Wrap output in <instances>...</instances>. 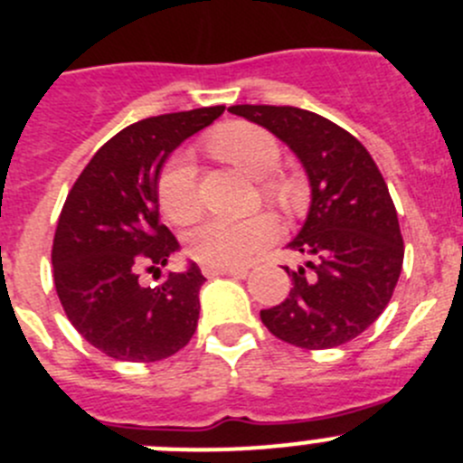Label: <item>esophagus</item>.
Returning <instances> with one entry per match:
<instances>
[{"label": "esophagus", "instance_id": "1", "mask_svg": "<svg viewBox=\"0 0 463 463\" xmlns=\"http://www.w3.org/2000/svg\"><path fill=\"white\" fill-rule=\"evenodd\" d=\"M203 274L207 279H214V276H246L249 274V267H203Z\"/></svg>", "mask_w": 463, "mask_h": 463}]
</instances>
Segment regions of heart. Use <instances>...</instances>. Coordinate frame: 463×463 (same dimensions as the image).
I'll list each match as a JSON object with an SVG mask.
<instances>
[{
    "label": "heart",
    "mask_w": 463,
    "mask_h": 463,
    "mask_svg": "<svg viewBox=\"0 0 463 463\" xmlns=\"http://www.w3.org/2000/svg\"><path fill=\"white\" fill-rule=\"evenodd\" d=\"M212 150L246 175L262 180V196L280 207L297 203V187L290 180L274 178L280 164L276 139L262 128L249 123L228 125L212 139ZM157 201L168 222L184 226L201 214L196 168L189 155H175L164 166L157 183ZM279 223L269 214L246 219H207L189 235V253L194 260L210 267H235L256 256L276 240Z\"/></svg>",
    "instance_id": "obj_1"
}]
</instances>
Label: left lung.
<instances>
[{"label": "left lung", "mask_w": 463, "mask_h": 463, "mask_svg": "<svg viewBox=\"0 0 463 463\" xmlns=\"http://www.w3.org/2000/svg\"><path fill=\"white\" fill-rule=\"evenodd\" d=\"M231 114L262 125L304 166L308 217L290 249L304 253L290 295L260 319L301 349L349 343L383 313L404 260L400 222L383 175L356 137L299 107L235 105Z\"/></svg>", "instance_id": "obj_1"}]
</instances>
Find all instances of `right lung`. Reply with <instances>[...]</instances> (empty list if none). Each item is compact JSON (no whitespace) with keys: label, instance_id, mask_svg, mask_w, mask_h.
<instances>
[{"label":"right lung","instance_id":"right-lung-1","mask_svg":"<svg viewBox=\"0 0 463 463\" xmlns=\"http://www.w3.org/2000/svg\"><path fill=\"white\" fill-rule=\"evenodd\" d=\"M223 109L153 116L120 129L90 157L63 203L52 246L56 295L72 326L107 356L162 361L196 331L205 283L196 262L168 271L157 288L139 285V269L159 271L180 249L159 223L164 162Z\"/></svg>","mask_w":463,"mask_h":463}]
</instances>
